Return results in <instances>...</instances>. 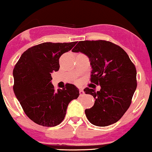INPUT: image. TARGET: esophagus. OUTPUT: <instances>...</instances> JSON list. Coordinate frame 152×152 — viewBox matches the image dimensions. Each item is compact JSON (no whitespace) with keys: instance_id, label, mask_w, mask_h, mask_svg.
I'll return each mask as SVG.
<instances>
[{"instance_id":"1","label":"esophagus","mask_w":152,"mask_h":152,"mask_svg":"<svg viewBox=\"0 0 152 152\" xmlns=\"http://www.w3.org/2000/svg\"><path fill=\"white\" fill-rule=\"evenodd\" d=\"M79 94H80V96H83L85 94L84 91H83V90L82 89V88H80L79 89Z\"/></svg>"}]
</instances>
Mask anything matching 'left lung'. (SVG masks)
<instances>
[{
  "mask_svg": "<svg viewBox=\"0 0 152 152\" xmlns=\"http://www.w3.org/2000/svg\"><path fill=\"white\" fill-rule=\"evenodd\" d=\"M73 52H81L89 58L92 71L91 82L101 90L84 88L86 94L96 99L94 105L85 110L88 120L97 126L117 122L132 104L137 86V70L123 48L110 41H79Z\"/></svg>",
  "mask_w": 152,
  "mask_h": 152,
  "instance_id": "left-lung-1",
  "label": "left lung"
}]
</instances>
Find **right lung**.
<instances>
[{"label":"right lung","instance_id":"obj_1","mask_svg":"<svg viewBox=\"0 0 152 152\" xmlns=\"http://www.w3.org/2000/svg\"><path fill=\"white\" fill-rule=\"evenodd\" d=\"M76 44L46 42L27 49L13 69V91L26 116L43 126L58 125L64 119L68 105L77 99L79 90L71 83L56 91L51 73L58 71L59 58Z\"/></svg>","mask_w":152,"mask_h":152}]
</instances>
